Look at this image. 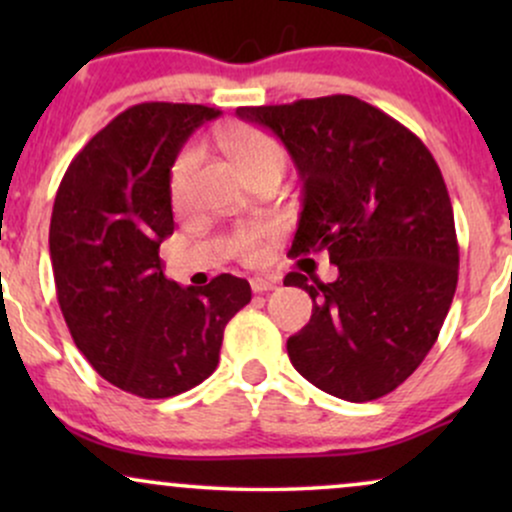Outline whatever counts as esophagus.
Listing matches in <instances>:
<instances>
[{"mask_svg":"<svg viewBox=\"0 0 512 512\" xmlns=\"http://www.w3.org/2000/svg\"><path fill=\"white\" fill-rule=\"evenodd\" d=\"M250 286H252V291H255V293H269V291H274L276 286H279V281H276V279H262V276H257V279L250 281Z\"/></svg>","mask_w":512,"mask_h":512,"instance_id":"obj_1","label":"esophagus"}]
</instances>
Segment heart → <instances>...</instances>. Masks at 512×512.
Listing matches in <instances>:
<instances>
[{
	"instance_id": "heart-1",
	"label": "heart",
	"mask_w": 512,
	"mask_h": 512,
	"mask_svg": "<svg viewBox=\"0 0 512 512\" xmlns=\"http://www.w3.org/2000/svg\"><path fill=\"white\" fill-rule=\"evenodd\" d=\"M216 139L228 151V156L233 158V163L245 178H252V175L262 173L267 168H281V161H284L279 142L260 127H223L216 132ZM199 161H202V151L195 144L182 149L173 161V168H170V199H173L175 207L182 209L190 202V187ZM274 233L276 228L267 221H255L236 228L231 236L233 255L240 257L243 262H257L262 257L264 245H267V240L274 238Z\"/></svg>"
}]
</instances>
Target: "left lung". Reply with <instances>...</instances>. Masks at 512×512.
Returning <instances> with one entry per match:
<instances>
[{
  "label": "left lung",
  "mask_w": 512,
  "mask_h": 512,
  "mask_svg": "<svg viewBox=\"0 0 512 512\" xmlns=\"http://www.w3.org/2000/svg\"><path fill=\"white\" fill-rule=\"evenodd\" d=\"M272 129L303 180L291 257L327 252L332 284L286 274L313 315L286 342L293 368L346 402L385 397L421 366L457 289L460 245L436 158L411 129L354 96L238 108Z\"/></svg>",
  "instance_id": "obj_1"
}]
</instances>
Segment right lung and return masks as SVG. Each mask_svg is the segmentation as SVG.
<instances>
[{"mask_svg":"<svg viewBox=\"0 0 512 512\" xmlns=\"http://www.w3.org/2000/svg\"><path fill=\"white\" fill-rule=\"evenodd\" d=\"M207 105L139 103L88 142L57 190L50 262L76 349L101 378L144 399H166L219 366L223 330L250 303L245 279L219 274L182 286L158 257L173 233L170 166Z\"/></svg>","mask_w":512,"mask_h":512,"instance_id":"right-lung-1","label":"right lung"}]
</instances>
